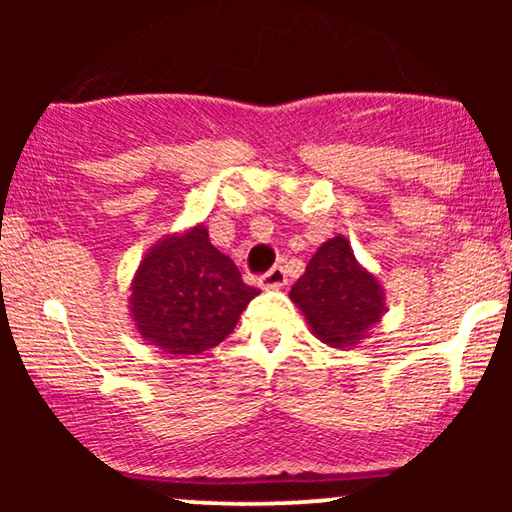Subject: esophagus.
Wrapping results in <instances>:
<instances>
[{
	"mask_svg": "<svg viewBox=\"0 0 512 512\" xmlns=\"http://www.w3.org/2000/svg\"><path fill=\"white\" fill-rule=\"evenodd\" d=\"M260 284H262V289H267V291L284 289V286H286V272L281 267H272L267 274H262Z\"/></svg>",
	"mask_w": 512,
	"mask_h": 512,
	"instance_id": "obj_1",
	"label": "esophagus"
}]
</instances>
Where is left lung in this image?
Segmentation results:
<instances>
[{"label":"left lung","mask_w":512,"mask_h":512,"mask_svg":"<svg viewBox=\"0 0 512 512\" xmlns=\"http://www.w3.org/2000/svg\"><path fill=\"white\" fill-rule=\"evenodd\" d=\"M310 332L334 349H351L370 337L385 315V291L378 276L356 260L351 240L334 236L310 257L303 276L291 286Z\"/></svg>","instance_id":"left-lung-1"}]
</instances>
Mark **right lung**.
Returning <instances> with one entry per match:
<instances>
[{"mask_svg":"<svg viewBox=\"0 0 512 512\" xmlns=\"http://www.w3.org/2000/svg\"><path fill=\"white\" fill-rule=\"evenodd\" d=\"M129 291L134 330L170 356H197L219 346L260 293L245 284L231 257L209 243L204 223L151 245Z\"/></svg>","mask_w":512,"mask_h":512,"instance_id":"1","label":"right lung"}]
</instances>
